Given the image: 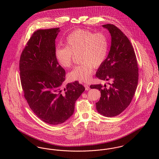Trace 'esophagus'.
Masks as SVG:
<instances>
[{
  "label": "esophagus",
  "mask_w": 159,
  "mask_h": 159,
  "mask_svg": "<svg viewBox=\"0 0 159 159\" xmlns=\"http://www.w3.org/2000/svg\"><path fill=\"white\" fill-rule=\"evenodd\" d=\"M84 88H85V90H86V91L89 90L90 88H89V86L88 84H84Z\"/></svg>",
  "instance_id": "34e87169"
}]
</instances>
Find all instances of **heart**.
I'll return each mask as SVG.
<instances>
[{
	"mask_svg": "<svg viewBox=\"0 0 159 159\" xmlns=\"http://www.w3.org/2000/svg\"><path fill=\"white\" fill-rule=\"evenodd\" d=\"M66 44L56 48L55 57L62 67L68 68L72 65L73 54H80L81 64L68 73V78L72 81L87 82L90 80L94 67L101 66L108 53V39L103 32L94 34L89 30L78 29L68 35Z\"/></svg>",
	"mask_w": 159,
	"mask_h": 159,
	"instance_id": "1",
	"label": "heart"
}]
</instances>
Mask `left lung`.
Instances as JSON below:
<instances>
[{
	"mask_svg": "<svg viewBox=\"0 0 159 159\" xmlns=\"http://www.w3.org/2000/svg\"><path fill=\"white\" fill-rule=\"evenodd\" d=\"M108 30L111 44L108 57L99 67L96 76L102 80L111 81L110 87L102 84L91 85L97 89L101 97L95 103L97 111L106 117H114L124 111L130 105L138 81L136 55L127 36L113 24L102 25Z\"/></svg>",
	"mask_w": 159,
	"mask_h": 159,
	"instance_id": "obj_1",
	"label": "left lung"
}]
</instances>
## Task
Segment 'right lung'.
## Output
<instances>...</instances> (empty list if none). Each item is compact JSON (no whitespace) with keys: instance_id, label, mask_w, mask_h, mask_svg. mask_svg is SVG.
<instances>
[{"instance_id":"add662e5","label":"right lung","mask_w":159,"mask_h":159,"mask_svg":"<svg viewBox=\"0 0 159 159\" xmlns=\"http://www.w3.org/2000/svg\"><path fill=\"white\" fill-rule=\"evenodd\" d=\"M59 32V27L36 30L20 60L24 96L35 114L51 125L64 123L73 115L75 102L85 90L75 81L62 91L66 71L55 57V40Z\"/></svg>"}]
</instances>
